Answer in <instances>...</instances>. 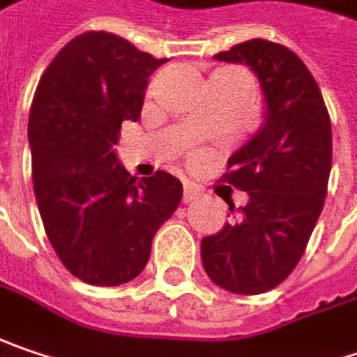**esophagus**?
Returning <instances> with one entry per match:
<instances>
[{
    "label": "esophagus",
    "mask_w": 357,
    "mask_h": 357,
    "mask_svg": "<svg viewBox=\"0 0 357 357\" xmlns=\"http://www.w3.org/2000/svg\"><path fill=\"white\" fill-rule=\"evenodd\" d=\"M203 192L199 190V188L195 187V185H190V183H185V190H183V201L185 203H192V201H197L199 197H201Z\"/></svg>",
    "instance_id": "obj_1"
}]
</instances>
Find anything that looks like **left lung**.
I'll return each instance as SVG.
<instances>
[{
    "mask_svg": "<svg viewBox=\"0 0 357 357\" xmlns=\"http://www.w3.org/2000/svg\"><path fill=\"white\" fill-rule=\"evenodd\" d=\"M213 58L245 63L257 76L265 118L227 160L223 178L249 201L233 223L203 237V267L231 294H265L294 271L321 215L331 170L330 114L312 72L285 45L257 38Z\"/></svg>",
    "mask_w": 357,
    "mask_h": 357,
    "instance_id": "1",
    "label": "left lung"
}]
</instances>
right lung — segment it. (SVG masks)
I'll return each instance as SVG.
<instances>
[{"label":"right lung","mask_w":357,"mask_h":357,"mask_svg":"<svg viewBox=\"0 0 357 357\" xmlns=\"http://www.w3.org/2000/svg\"><path fill=\"white\" fill-rule=\"evenodd\" d=\"M165 62L88 31L63 45L38 84L27 124L33 192L56 255L84 283L114 287L140 275L154 233L181 203L176 176L136 178L114 151Z\"/></svg>","instance_id":"add662e5"}]
</instances>
